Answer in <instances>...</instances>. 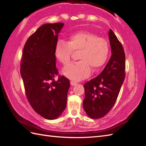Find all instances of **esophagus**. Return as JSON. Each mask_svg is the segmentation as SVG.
<instances>
[{"instance_id": "obj_1", "label": "esophagus", "mask_w": 146, "mask_h": 146, "mask_svg": "<svg viewBox=\"0 0 146 146\" xmlns=\"http://www.w3.org/2000/svg\"><path fill=\"white\" fill-rule=\"evenodd\" d=\"M70 83H71V85H72V86H75V85H77V83L75 82H74V81H71Z\"/></svg>"}]
</instances>
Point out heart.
I'll return each instance as SVG.
<instances>
[{"label": "heart", "mask_w": 146, "mask_h": 146, "mask_svg": "<svg viewBox=\"0 0 146 146\" xmlns=\"http://www.w3.org/2000/svg\"><path fill=\"white\" fill-rule=\"evenodd\" d=\"M79 51V61L70 64L63 70L64 75L73 80H80L96 71L106 61L109 46L106 39L89 31H79L71 35L67 41L60 40L55 46L57 60L64 66L69 64L73 52Z\"/></svg>", "instance_id": "heart-1"}]
</instances>
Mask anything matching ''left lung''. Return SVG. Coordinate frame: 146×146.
<instances>
[{
  "label": "left lung",
  "instance_id": "left-lung-1",
  "mask_svg": "<svg viewBox=\"0 0 146 146\" xmlns=\"http://www.w3.org/2000/svg\"><path fill=\"white\" fill-rule=\"evenodd\" d=\"M111 56L100 75L85 83L83 106L92 119L107 115L117 100L125 76V55L121 42L111 29L108 33Z\"/></svg>",
  "mask_w": 146,
  "mask_h": 146
}]
</instances>
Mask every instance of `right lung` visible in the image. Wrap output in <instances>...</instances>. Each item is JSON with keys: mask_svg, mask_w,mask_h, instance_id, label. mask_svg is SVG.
<instances>
[{"mask_svg": "<svg viewBox=\"0 0 146 146\" xmlns=\"http://www.w3.org/2000/svg\"><path fill=\"white\" fill-rule=\"evenodd\" d=\"M63 25L49 23L39 27L26 41L21 60L27 100L36 113L49 120L56 119L66 108L70 85L69 80L58 75L56 66L55 46Z\"/></svg>", "mask_w": 146, "mask_h": 146, "instance_id": "1", "label": "right lung"}]
</instances>
